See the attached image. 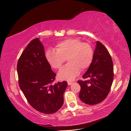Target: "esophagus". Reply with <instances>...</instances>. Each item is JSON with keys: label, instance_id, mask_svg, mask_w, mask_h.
I'll use <instances>...</instances> for the list:
<instances>
[{"label": "esophagus", "instance_id": "34e87169", "mask_svg": "<svg viewBox=\"0 0 131 131\" xmlns=\"http://www.w3.org/2000/svg\"><path fill=\"white\" fill-rule=\"evenodd\" d=\"M68 85H71L72 84H73V82H71V81H68Z\"/></svg>", "mask_w": 131, "mask_h": 131}]
</instances>
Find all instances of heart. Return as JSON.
Masks as SVG:
<instances>
[{
  "mask_svg": "<svg viewBox=\"0 0 131 131\" xmlns=\"http://www.w3.org/2000/svg\"><path fill=\"white\" fill-rule=\"evenodd\" d=\"M46 58L52 68H61L66 60L68 63L58 73L60 80H72L81 72L88 68L94 57V50L90 44L82 43L77 38L67 39L59 42L55 50L49 49L46 54Z\"/></svg>",
  "mask_w": 131,
  "mask_h": 131,
  "instance_id": "b5f03b06",
  "label": "heart"
}]
</instances>
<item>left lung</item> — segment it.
I'll return each mask as SVG.
<instances>
[{"instance_id": "1", "label": "left lung", "mask_w": 131, "mask_h": 131, "mask_svg": "<svg viewBox=\"0 0 131 131\" xmlns=\"http://www.w3.org/2000/svg\"><path fill=\"white\" fill-rule=\"evenodd\" d=\"M89 78L79 80L80 99L88 105L99 104L105 99L110 91L114 79V66L111 55L105 47L97 42L92 62L82 76Z\"/></svg>"}]
</instances>
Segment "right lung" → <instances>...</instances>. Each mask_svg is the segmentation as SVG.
<instances>
[{
	"mask_svg": "<svg viewBox=\"0 0 131 131\" xmlns=\"http://www.w3.org/2000/svg\"><path fill=\"white\" fill-rule=\"evenodd\" d=\"M18 84L28 103L40 113L53 114L63 105L66 81L54 84L56 74L51 69L38 38L31 40L17 63Z\"/></svg>",
	"mask_w": 131,
	"mask_h": 131,
	"instance_id": "obj_1",
	"label": "right lung"
}]
</instances>
